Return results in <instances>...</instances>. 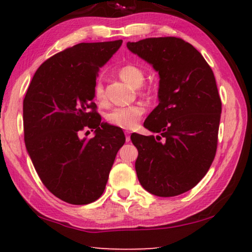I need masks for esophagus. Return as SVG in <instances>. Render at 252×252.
<instances>
[{"mask_svg": "<svg viewBox=\"0 0 252 252\" xmlns=\"http://www.w3.org/2000/svg\"><path fill=\"white\" fill-rule=\"evenodd\" d=\"M125 133H126V142H130V140H131V139H130L131 132L126 130V131H125Z\"/></svg>", "mask_w": 252, "mask_h": 252, "instance_id": "obj_1", "label": "esophagus"}]
</instances>
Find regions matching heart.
<instances>
[{"label": "heart", "instance_id": "b5f03b06", "mask_svg": "<svg viewBox=\"0 0 252 252\" xmlns=\"http://www.w3.org/2000/svg\"><path fill=\"white\" fill-rule=\"evenodd\" d=\"M118 75L126 84L132 87H140L144 81V71L134 65H126L118 70ZM94 95L97 101L102 102L106 99L102 82L98 80L94 86ZM145 112V108L142 104H132L129 107L114 108L108 113L107 120L111 125L122 127V129H132L136 126L141 117Z\"/></svg>", "mask_w": 252, "mask_h": 252}]
</instances>
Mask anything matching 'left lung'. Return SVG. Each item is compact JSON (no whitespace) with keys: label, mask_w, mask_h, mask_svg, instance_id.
I'll use <instances>...</instances> for the list:
<instances>
[{"label":"left lung","mask_w":252,"mask_h":252,"mask_svg":"<svg viewBox=\"0 0 252 252\" xmlns=\"http://www.w3.org/2000/svg\"><path fill=\"white\" fill-rule=\"evenodd\" d=\"M126 47L159 75V102L144 121L158 135H131L136 175L151 194L181 195L198 184L216 155L221 100L214 72L182 38H145Z\"/></svg>","instance_id":"obj_1"}]
</instances>
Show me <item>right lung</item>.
I'll return each mask as SVG.
<instances>
[{
  "label": "right lung",
  "mask_w": 252,
  "mask_h": 252,
  "mask_svg": "<svg viewBox=\"0 0 252 252\" xmlns=\"http://www.w3.org/2000/svg\"><path fill=\"white\" fill-rule=\"evenodd\" d=\"M122 40L80 43L36 70L23 101L26 150L46 189L59 199L86 205L102 195L114 158L125 144L120 127L101 122L93 101L99 68ZM94 128L95 136L80 132Z\"/></svg>",
  "instance_id": "1"
}]
</instances>
